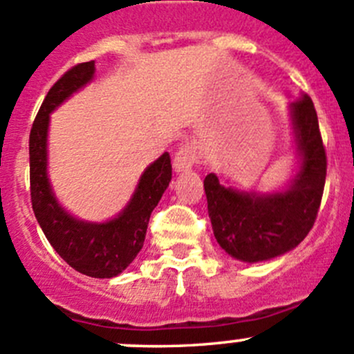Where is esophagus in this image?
I'll return each mask as SVG.
<instances>
[{
  "label": "esophagus",
  "instance_id": "esophagus-1",
  "mask_svg": "<svg viewBox=\"0 0 354 354\" xmlns=\"http://www.w3.org/2000/svg\"><path fill=\"white\" fill-rule=\"evenodd\" d=\"M198 149L195 147L192 142H185V144L180 145V149L176 151L173 159V167L176 173H181V171H188L194 167V164L198 160Z\"/></svg>",
  "mask_w": 354,
  "mask_h": 354
}]
</instances>
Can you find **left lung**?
I'll return each instance as SVG.
<instances>
[{"label":"left lung","instance_id":"obj_1","mask_svg":"<svg viewBox=\"0 0 354 354\" xmlns=\"http://www.w3.org/2000/svg\"><path fill=\"white\" fill-rule=\"evenodd\" d=\"M299 171L284 192L252 194L219 183L207 174L203 188L214 236L231 257L262 262L289 252L313 227L322 202L327 156L315 106L308 95L291 104Z\"/></svg>","mask_w":354,"mask_h":354}]
</instances>
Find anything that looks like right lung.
Here are the masks:
<instances>
[{
	"mask_svg": "<svg viewBox=\"0 0 354 354\" xmlns=\"http://www.w3.org/2000/svg\"><path fill=\"white\" fill-rule=\"evenodd\" d=\"M94 70V62L71 66L42 101L28 138L30 200L39 226L68 266L85 276L109 279L123 272L144 246L152 210L171 181V157L164 152L145 169L130 203L108 223H84L59 205L46 173L49 114L88 84Z\"/></svg>",
	"mask_w": 354,
	"mask_h": 354,
	"instance_id": "1",
	"label": "right lung"
}]
</instances>
